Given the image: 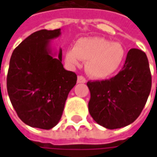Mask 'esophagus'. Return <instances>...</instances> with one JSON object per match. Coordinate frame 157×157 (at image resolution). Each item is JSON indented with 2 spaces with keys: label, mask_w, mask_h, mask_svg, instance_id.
<instances>
[{
  "label": "esophagus",
  "mask_w": 157,
  "mask_h": 157,
  "mask_svg": "<svg viewBox=\"0 0 157 157\" xmlns=\"http://www.w3.org/2000/svg\"><path fill=\"white\" fill-rule=\"evenodd\" d=\"M77 82L78 83H86V80L83 76H82V75H78V77H77Z\"/></svg>",
  "instance_id": "34e87169"
}]
</instances>
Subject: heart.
Masks as SVG:
<instances>
[{
    "instance_id": "b5f03b06",
    "label": "heart",
    "mask_w": 157,
    "mask_h": 157,
    "mask_svg": "<svg viewBox=\"0 0 157 157\" xmlns=\"http://www.w3.org/2000/svg\"><path fill=\"white\" fill-rule=\"evenodd\" d=\"M124 57V48L119 43L98 37L82 38L66 51L65 61L75 67L80 59L85 60L86 71L91 77L105 79L118 71Z\"/></svg>"
}]
</instances>
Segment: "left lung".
<instances>
[{
  "instance_id": "1",
  "label": "left lung",
  "mask_w": 157,
  "mask_h": 157,
  "mask_svg": "<svg viewBox=\"0 0 157 157\" xmlns=\"http://www.w3.org/2000/svg\"><path fill=\"white\" fill-rule=\"evenodd\" d=\"M88 110L98 124L114 129L130 124L144 109L151 89L147 56L137 48L127 54L124 67L109 80L88 82Z\"/></svg>"
}]
</instances>
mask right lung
<instances>
[{
  "label": "right lung",
  "instance_id": "obj_1",
  "mask_svg": "<svg viewBox=\"0 0 157 157\" xmlns=\"http://www.w3.org/2000/svg\"><path fill=\"white\" fill-rule=\"evenodd\" d=\"M60 29H43L25 39L12 52L6 79L13 108L23 123L50 129L61 118L70 91L76 84L75 73L62 64V49L54 50L51 40Z\"/></svg>",
  "mask_w": 157,
  "mask_h": 157
}]
</instances>
